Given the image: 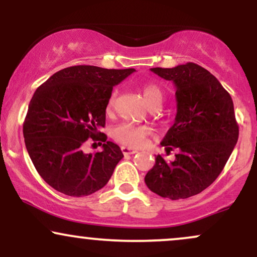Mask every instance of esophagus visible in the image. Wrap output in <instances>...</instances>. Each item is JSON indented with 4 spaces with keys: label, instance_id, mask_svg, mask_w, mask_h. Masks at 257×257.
I'll use <instances>...</instances> for the list:
<instances>
[{
    "label": "esophagus",
    "instance_id": "obj_1",
    "mask_svg": "<svg viewBox=\"0 0 257 257\" xmlns=\"http://www.w3.org/2000/svg\"><path fill=\"white\" fill-rule=\"evenodd\" d=\"M120 150H122L123 155H134V153L138 152L137 150L131 149V147H126V146H122L120 147Z\"/></svg>",
    "mask_w": 257,
    "mask_h": 257
}]
</instances>
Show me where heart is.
<instances>
[{
    "label": "heart",
    "mask_w": 257,
    "mask_h": 257,
    "mask_svg": "<svg viewBox=\"0 0 257 257\" xmlns=\"http://www.w3.org/2000/svg\"><path fill=\"white\" fill-rule=\"evenodd\" d=\"M143 90L144 99H145L146 104L152 106L156 102H162L163 98V93L159 85L156 83H145L141 87ZM114 95H112L107 104V111H110L113 106ZM149 131L145 126H139L132 123H120V124L113 126L111 131V137L117 141V143L122 144V145L131 146V147H139L144 144L146 135Z\"/></svg>",
    "instance_id": "b5f03b06"
}]
</instances>
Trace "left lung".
<instances>
[{"label":"left lung","mask_w":257,"mask_h":257,"mask_svg":"<svg viewBox=\"0 0 257 257\" xmlns=\"http://www.w3.org/2000/svg\"><path fill=\"white\" fill-rule=\"evenodd\" d=\"M151 71L176 88L175 120L161 145L178 153L173 162L158 155L145 184L163 198L185 199L213 184L237 144L233 101L217 78L194 63Z\"/></svg>","instance_id":"1"}]
</instances>
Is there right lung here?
<instances>
[{
    "label": "right lung",
    "instance_id": "1",
    "mask_svg": "<svg viewBox=\"0 0 257 257\" xmlns=\"http://www.w3.org/2000/svg\"><path fill=\"white\" fill-rule=\"evenodd\" d=\"M134 71L78 65L55 72L35 91L23 126L25 146L54 190L83 197L107 184L123 153L105 134L95 137L105 126L112 89ZM89 137L104 143L101 153L81 151Z\"/></svg>",
    "mask_w": 257,
    "mask_h": 257
}]
</instances>
